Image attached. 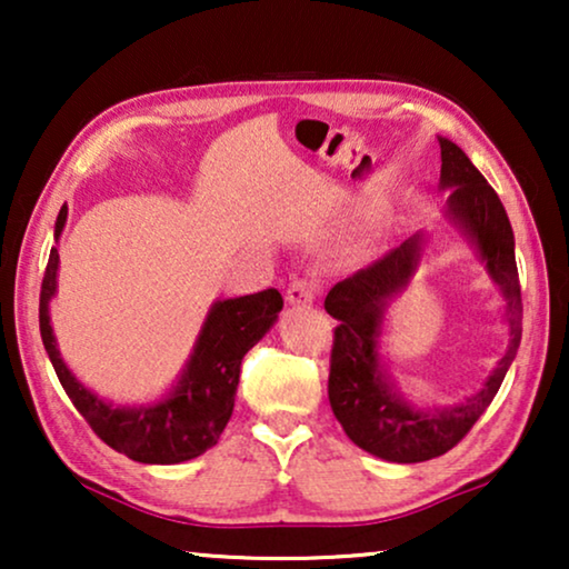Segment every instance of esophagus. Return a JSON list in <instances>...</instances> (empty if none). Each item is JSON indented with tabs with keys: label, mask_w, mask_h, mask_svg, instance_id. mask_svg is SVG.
Returning <instances> with one entry per match:
<instances>
[{
	"label": "esophagus",
	"mask_w": 569,
	"mask_h": 569,
	"mask_svg": "<svg viewBox=\"0 0 569 569\" xmlns=\"http://www.w3.org/2000/svg\"><path fill=\"white\" fill-rule=\"evenodd\" d=\"M318 292H321L318 279L298 277L292 279L290 287H287V302H292V306H310V302L318 298Z\"/></svg>",
	"instance_id": "1"
}]
</instances>
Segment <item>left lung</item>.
<instances>
[{
    "label": "left lung",
    "instance_id": "left-lung-1",
    "mask_svg": "<svg viewBox=\"0 0 569 569\" xmlns=\"http://www.w3.org/2000/svg\"><path fill=\"white\" fill-rule=\"evenodd\" d=\"M440 183L450 186L448 212L477 243L489 274L505 295L510 347L479 393L442 411L411 409L386 383L378 362V329L386 300L407 284L417 263V240L393 248L370 267L341 279L326 295V313L339 321L333 329L329 401L347 438L368 453L393 463H419L448 453L485 415L500 391L505 372L516 360L523 331V302L516 267V240L500 197L473 168L461 147L440 139Z\"/></svg>",
    "mask_w": 569,
    "mask_h": 569
}]
</instances>
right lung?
Wrapping results in <instances>:
<instances>
[{
    "label": "right lung",
    "mask_w": 569,
    "mask_h": 569,
    "mask_svg": "<svg viewBox=\"0 0 569 569\" xmlns=\"http://www.w3.org/2000/svg\"><path fill=\"white\" fill-rule=\"evenodd\" d=\"M64 222L67 207H61L53 232L57 238ZM57 269L59 253L57 248H51L41 282V306H38L41 339L59 383L64 386L69 401L92 427V432L106 446L139 463H181L217 446L236 407L240 362L282 310L279 290L269 287L246 298L217 302L201 329L181 386L170 393V399L154 407L116 409L92 396L61 362L49 323V300L57 292Z\"/></svg>",
    "instance_id": "add662e5"
}]
</instances>
